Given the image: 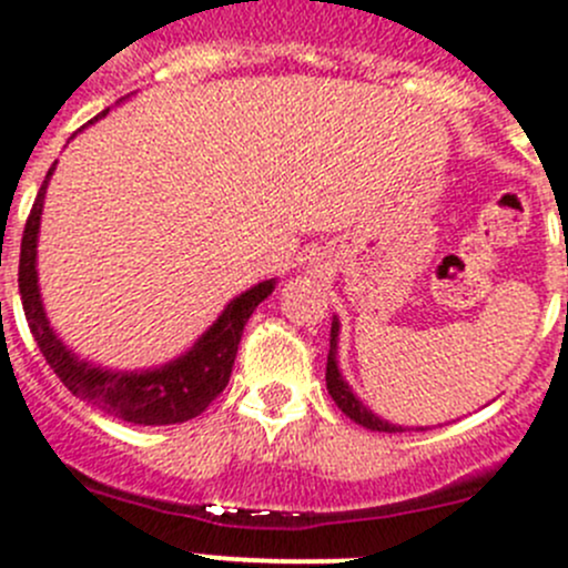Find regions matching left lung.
<instances>
[{"instance_id": "8db88e82", "label": "left lung", "mask_w": 568, "mask_h": 568, "mask_svg": "<svg viewBox=\"0 0 568 568\" xmlns=\"http://www.w3.org/2000/svg\"><path fill=\"white\" fill-rule=\"evenodd\" d=\"M335 349H338V318H335L333 327H329V352H327V390H329V396L335 399V405H338L341 410L352 418V422L363 424V427H368V430L399 433L402 427H396V424H388V422H383L379 416H374V413L366 410V405H363V402L352 394V388L344 383V377H341V372H338V363H335Z\"/></svg>"}]
</instances>
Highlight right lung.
Listing matches in <instances>:
<instances>
[{
	"label": "right lung",
	"mask_w": 568,
	"mask_h": 568,
	"mask_svg": "<svg viewBox=\"0 0 568 568\" xmlns=\"http://www.w3.org/2000/svg\"><path fill=\"white\" fill-rule=\"evenodd\" d=\"M108 110L97 115H102ZM91 119L88 124H93ZM52 174V169H49ZM49 174L43 180L41 191L36 196L30 216H27L24 235H21V257H19V294L24 305L27 324L36 338L38 349L47 357L49 368L60 377V383L80 399L91 402L108 416L121 418L130 424H180L196 418L230 383L233 374L235 352H239L241 333L250 322L252 311L274 291V280L257 283L255 288L235 296L219 322L202 335L194 349L185 352L180 361L155 372H108V368L91 366L71 355L58 335L52 333L43 313L41 294H38V272H36V244L38 224H41L43 194H47Z\"/></svg>",
	"instance_id": "obj_1"
}]
</instances>
